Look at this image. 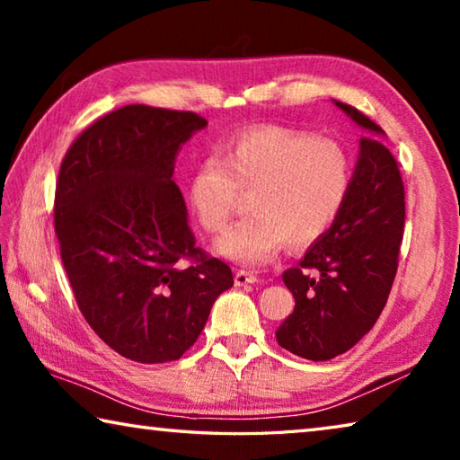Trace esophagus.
I'll use <instances>...</instances> for the list:
<instances>
[{"instance_id":"obj_1","label":"esophagus","mask_w":460,"mask_h":460,"mask_svg":"<svg viewBox=\"0 0 460 460\" xmlns=\"http://www.w3.org/2000/svg\"><path fill=\"white\" fill-rule=\"evenodd\" d=\"M258 282V276L252 274L247 270H237L235 271V286H247V284H255Z\"/></svg>"}]
</instances>
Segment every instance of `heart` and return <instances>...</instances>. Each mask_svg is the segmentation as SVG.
<instances>
[{
    "mask_svg": "<svg viewBox=\"0 0 460 460\" xmlns=\"http://www.w3.org/2000/svg\"><path fill=\"white\" fill-rule=\"evenodd\" d=\"M353 186V160L331 137L282 126L239 131L219 155L192 170L189 202L207 233H219L252 192V215L217 241V252L243 266L274 260L286 243L302 249L331 231Z\"/></svg>",
    "mask_w": 460,
    "mask_h": 460,
    "instance_id": "1",
    "label": "heart"
}]
</instances>
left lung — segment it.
I'll use <instances>...</instances> for the list:
<instances>
[{"label": "left lung", "mask_w": 460, "mask_h": 460, "mask_svg": "<svg viewBox=\"0 0 460 460\" xmlns=\"http://www.w3.org/2000/svg\"><path fill=\"white\" fill-rule=\"evenodd\" d=\"M337 105L361 128L353 186L331 231L282 274L296 306L276 331L278 345L310 361H326L351 349L384 310L406 221L400 166L376 121L347 103ZM314 270L316 277H310Z\"/></svg>", "instance_id": "8db88e82"}]
</instances>
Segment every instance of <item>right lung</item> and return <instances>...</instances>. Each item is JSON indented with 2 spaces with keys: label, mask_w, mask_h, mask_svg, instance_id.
I'll return each instance as SVG.
<instances>
[{
  "label": "right lung",
  "mask_w": 460,
  "mask_h": 460,
  "mask_svg": "<svg viewBox=\"0 0 460 460\" xmlns=\"http://www.w3.org/2000/svg\"><path fill=\"white\" fill-rule=\"evenodd\" d=\"M207 119L126 105L68 147L54 231L76 306L99 339L137 363L176 361L233 286L227 263L197 247L172 181L181 144Z\"/></svg>",
  "instance_id": "add662e5"
}]
</instances>
